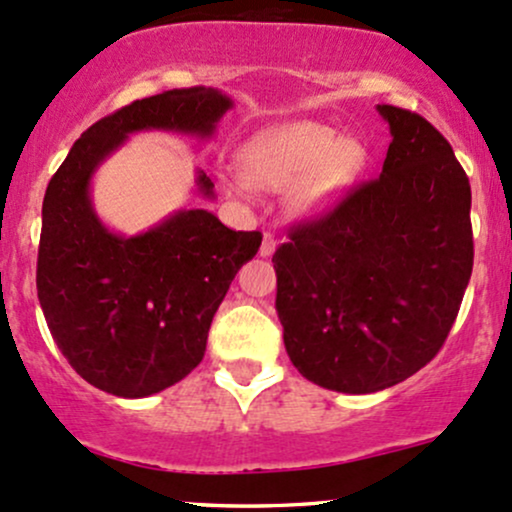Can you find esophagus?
Masks as SVG:
<instances>
[{
    "label": "esophagus",
    "instance_id": "1",
    "mask_svg": "<svg viewBox=\"0 0 512 512\" xmlns=\"http://www.w3.org/2000/svg\"><path fill=\"white\" fill-rule=\"evenodd\" d=\"M274 250H277V238H274L272 233H265V238H262V245H260V255L272 257Z\"/></svg>",
    "mask_w": 512,
    "mask_h": 512
}]
</instances>
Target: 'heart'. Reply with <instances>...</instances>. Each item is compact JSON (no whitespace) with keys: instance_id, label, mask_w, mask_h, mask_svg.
I'll use <instances>...</instances> for the list:
<instances>
[{"instance_id":"1","label":"heart","mask_w":512,"mask_h":512,"mask_svg":"<svg viewBox=\"0 0 512 512\" xmlns=\"http://www.w3.org/2000/svg\"><path fill=\"white\" fill-rule=\"evenodd\" d=\"M243 160L247 174L226 177L230 192L247 196L255 184L286 189L303 178L296 192V204L303 211L320 209L355 170V150L345 138L333 128L311 121L260 133L247 143Z\"/></svg>"}]
</instances>
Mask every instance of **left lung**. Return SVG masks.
<instances>
[{
	"label": "left lung",
	"mask_w": 512,
	"mask_h": 512,
	"mask_svg": "<svg viewBox=\"0 0 512 512\" xmlns=\"http://www.w3.org/2000/svg\"><path fill=\"white\" fill-rule=\"evenodd\" d=\"M391 145L357 184L274 252L277 313L294 367L340 393L406 381L445 345L471 267V187L423 116L376 106Z\"/></svg>",
	"instance_id": "left-lung-1"
}]
</instances>
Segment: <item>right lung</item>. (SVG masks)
<instances>
[{
  "instance_id": "add662e5",
  "label": "right lung",
  "mask_w": 512,
  "mask_h": 512,
  "mask_svg": "<svg viewBox=\"0 0 512 512\" xmlns=\"http://www.w3.org/2000/svg\"><path fill=\"white\" fill-rule=\"evenodd\" d=\"M233 99L213 87L138 99L89 126L48 182L36 286L55 345L97 389L121 398L165 391L204 359L230 282L257 255L260 230H230L182 209L145 233H114L92 206V177L131 133L211 138ZM213 199V182L196 172Z\"/></svg>"
}]
</instances>
